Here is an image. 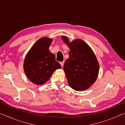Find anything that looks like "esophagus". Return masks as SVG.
I'll return each mask as SVG.
<instances>
[{
  "mask_svg": "<svg viewBox=\"0 0 125 125\" xmlns=\"http://www.w3.org/2000/svg\"><path fill=\"white\" fill-rule=\"evenodd\" d=\"M64 61H63V62H60V64H61V66H62V67H63V65H64Z\"/></svg>",
  "mask_w": 125,
  "mask_h": 125,
  "instance_id": "obj_1",
  "label": "esophagus"
}]
</instances>
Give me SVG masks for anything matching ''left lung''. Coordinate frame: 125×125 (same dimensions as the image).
Listing matches in <instances>:
<instances>
[{
    "instance_id": "1",
    "label": "left lung",
    "mask_w": 125,
    "mask_h": 125,
    "mask_svg": "<svg viewBox=\"0 0 125 125\" xmlns=\"http://www.w3.org/2000/svg\"><path fill=\"white\" fill-rule=\"evenodd\" d=\"M62 38L70 48L69 58L63 66L69 85L77 91L85 90L98 77L99 65L95 55L82 40H75L69 43L67 37Z\"/></svg>"
}]
</instances>
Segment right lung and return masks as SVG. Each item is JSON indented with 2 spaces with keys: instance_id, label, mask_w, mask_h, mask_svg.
Listing matches in <instances>:
<instances>
[{
  "instance_id": "right-lung-1",
  "label": "right lung",
  "mask_w": 125,
  "mask_h": 125,
  "mask_svg": "<svg viewBox=\"0 0 125 125\" xmlns=\"http://www.w3.org/2000/svg\"><path fill=\"white\" fill-rule=\"evenodd\" d=\"M52 42V39L47 37L39 39L25 57V72L27 78L37 85L45 83L57 69L61 68L54 54L48 49Z\"/></svg>"
}]
</instances>
